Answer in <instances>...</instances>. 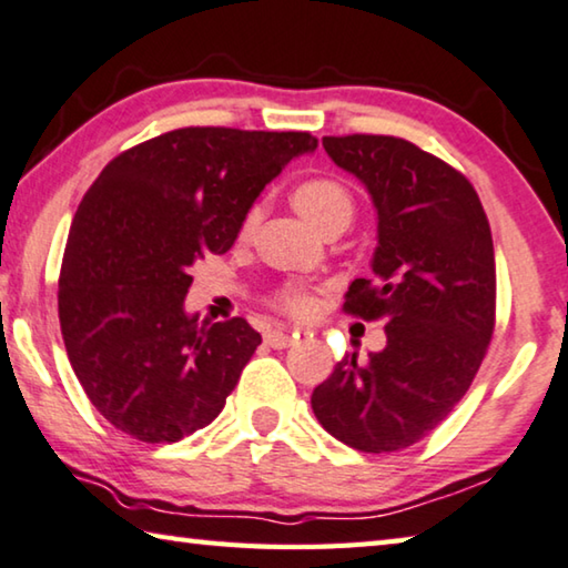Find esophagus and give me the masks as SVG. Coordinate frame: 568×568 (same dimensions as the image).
I'll list each match as a JSON object with an SVG mask.
<instances>
[{"mask_svg":"<svg viewBox=\"0 0 568 568\" xmlns=\"http://www.w3.org/2000/svg\"><path fill=\"white\" fill-rule=\"evenodd\" d=\"M264 339H266V345L274 347V351H282V347H290L294 343V335H286V333H282V329H268Z\"/></svg>","mask_w":568,"mask_h":568,"instance_id":"34e87169","label":"esophagus"}]
</instances>
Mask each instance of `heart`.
<instances>
[{
	"label": "heart",
	"mask_w": 568,
	"mask_h": 568,
	"mask_svg": "<svg viewBox=\"0 0 568 568\" xmlns=\"http://www.w3.org/2000/svg\"><path fill=\"white\" fill-rule=\"evenodd\" d=\"M292 203L320 233H327L329 229H347L355 215V197L343 182L335 178H325V174H314V178H304L292 187ZM258 221V211L251 207L243 217L241 233L248 235L254 231ZM268 304L276 312L286 314L294 320H310L317 312V296H314L307 286L302 284H284L268 296Z\"/></svg>",
	"instance_id": "heart-1"
}]
</instances>
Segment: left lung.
Here are the masks:
<instances>
[{
    "instance_id": "obj_1",
    "label": "left lung",
    "mask_w": 568,
    "mask_h": 568,
    "mask_svg": "<svg viewBox=\"0 0 568 568\" xmlns=\"http://www.w3.org/2000/svg\"><path fill=\"white\" fill-rule=\"evenodd\" d=\"M378 211L373 278L343 310L388 320V343L345 355L312 390V412L347 447L386 455L422 442L473 386L495 329V251L473 182L400 136H322Z\"/></svg>"
}]
</instances>
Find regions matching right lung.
Listing matches in <instances>:
<instances>
[{"instance_id":"right-lung-1","label":"right lung","mask_w":568,"mask_h":568,"mask_svg":"<svg viewBox=\"0 0 568 568\" xmlns=\"http://www.w3.org/2000/svg\"><path fill=\"white\" fill-rule=\"evenodd\" d=\"M314 146L310 132L174 129L113 156L83 195L58 278L60 333L119 432L170 444L223 412L261 335L243 317H187L190 266L225 254L266 182Z\"/></svg>"}]
</instances>
